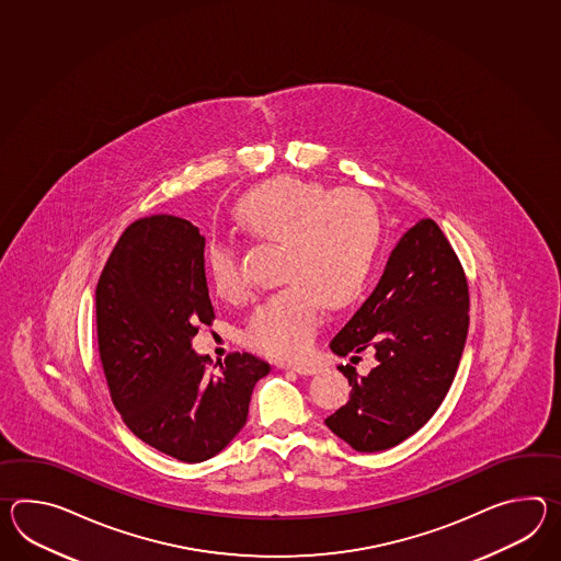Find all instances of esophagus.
<instances>
[{"label":"esophagus","instance_id":"obj_1","mask_svg":"<svg viewBox=\"0 0 561 561\" xmlns=\"http://www.w3.org/2000/svg\"><path fill=\"white\" fill-rule=\"evenodd\" d=\"M282 366L294 370V373L301 374V376H311V374L320 370L316 364H310V362H289V364H282Z\"/></svg>","mask_w":561,"mask_h":561}]
</instances>
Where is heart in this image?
<instances>
[{"instance_id":"obj_1","label":"heart","mask_w":561,"mask_h":561,"mask_svg":"<svg viewBox=\"0 0 561 561\" xmlns=\"http://www.w3.org/2000/svg\"><path fill=\"white\" fill-rule=\"evenodd\" d=\"M233 219L253 239L282 245L277 277L284 286L253 310L243 337L275 358L299 356L316 336L322 301L342 308L370 282L382 248L380 211L360 191L279 176L237 201ZM205 270L217 296L245 294L231 243L209 241Z\"/></svg>"}]
</instances>
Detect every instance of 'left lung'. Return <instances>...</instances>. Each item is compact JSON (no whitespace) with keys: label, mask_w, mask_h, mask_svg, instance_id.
Returning <instances> with one entry per match:
<instances>
[{"label":"left lung","mask_w":561,"mask_h":561,"mask_svg":"<svg viewBox=\"0 0 561 561\" xmlns=\"http://www.w3.org/2000/svg\"><path fill=\"white\" fill-rule=\"evenodd\" d=\"M469 330V286L457 253L433 219L400 237L385 274L330 342L337 356L374 352L368 374L354 366L350 399L325 426L358 453L397 447L435 414L459 368Z\"/></svg>","instance_id":"obj_1"}]
</instances>
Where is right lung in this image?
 Wrapping results in <instances>:
<instances>
[{
    "label": "right lung",
    "mask_w": 561,
    "mask_h": 561,
    "mask_svg": "<svg viewBox=\"0 0 561 561\" xmlns=\"http://www.w3.org/2000/svg\"><path fill=\"white\" fill-rule=\"evenodd\" d=\"M213 318L199 227L173 215L128 225L96 286L100 360L126 426L176 461L221 453L248 423L253 387L272 370L233 352L209 373V356L191 344Z\"/></svg>",
    "instance_id": "1"
}]
</instances>
